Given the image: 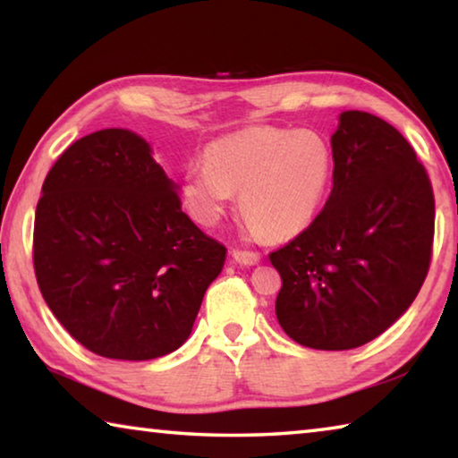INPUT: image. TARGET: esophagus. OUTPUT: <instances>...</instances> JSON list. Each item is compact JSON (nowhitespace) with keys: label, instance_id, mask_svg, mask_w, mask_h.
I'll list each match as a JSON object with an SVG mask.
<instances>
[{"label":"esophagus","instance_id":"1","mask_svg":"<svg viewBox=\"0 0 458 458\" xmlns=\"http://www.w3.org/2000/svg\"><path fill=\"white\" fill-rule=\"evenodd\" d=\"M232 257H234V260H238L240 265H257L260 260L259 252L242 250V248H234V250H232Z\"/></svg>","mask_w":458,"mask_h":458}]
</instances>
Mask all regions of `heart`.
<instances>
[{"label": "heart", "mask_w": 458, "mask_h": 458, "mask_svg": "<svg viewBox=\"0 0 458 458\" xmlns=\"http://www.w3.org/2000/svg\"><path fill=\"white\" fill-rule=\"evenodd\" d=\"M331 172V147L315 131L248 127L208 147L204 165L183 177V198L196 218L212 226L232 193H240V210L254 230L289 238L319 210Z\"/></svg>", "instance_id": "heart-1"}]
</instances>
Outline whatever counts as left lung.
<instances>
[{
	"label": "left lung",
	"mask_w": 458,
	"mask_h": 458,
	"mask_svg": "<svg viewBox=\"0 0 458 458\" xmlns=\"http://www.w3.org/2000/svg\"><path fill=\"white\" fill-rule=\"evenodd\" d=\"M323 210L268 259L281 275L276 319L311 350H353L412 305L430 268L434 193L404 135L345 111L331 137Z\"/></svg>",
	"instance_id": "8db88e82"
}]
</instances>
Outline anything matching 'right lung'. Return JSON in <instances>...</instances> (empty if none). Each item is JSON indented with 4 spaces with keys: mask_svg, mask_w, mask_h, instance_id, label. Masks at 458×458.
Returning a JSON list of instances; mask_svg holds the SVG:
<instances>
[{
    "mask_svg": "<svg viewBox=\"0 0 458 458\" xmlns=\"http://www.w3.org/2000/svg\"><path fill=\"white\" fill-rule=\"evenodd\" d=\"M32 257L46 305L81 345L145 361L190 337L226 246L182 212L141 137L103 129L74 141L46 175Z\"/></svg>",
    "mask_w": 458,
    "mask_h": 458,
    "instance_id": "right-lung-1",
    "label": "right lung"
}]
</instances>
